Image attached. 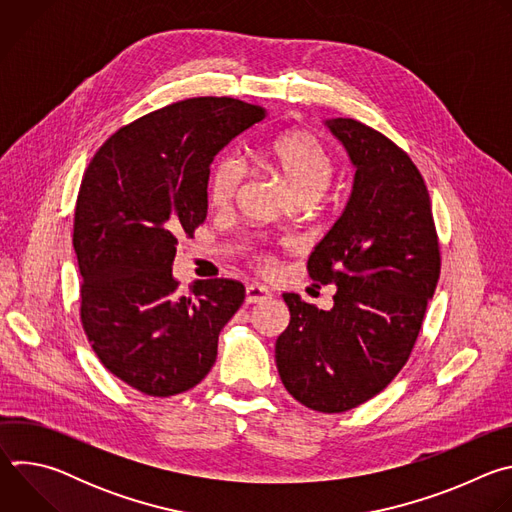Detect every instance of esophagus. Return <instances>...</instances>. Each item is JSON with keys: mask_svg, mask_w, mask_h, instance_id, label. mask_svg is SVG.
Here are the masks:
<instances>
[{"mask_svg": "<svg viewBox=\"0 0 512 512\" xmlns=\"http://www.w3.org/2000/svg\"><path fill=\"white\" fill-rule=\"evenodd\" d=\"M269 298H271V294L267 291V287H263V285L251 283V285L245 287V302L247 304H259V302H265Z\"/></svg>", "mask_w": 512, "mask_h": 512, "instance_id": "esophagus-1", "label": "esophagus"}]
</instances>
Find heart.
Masks as SVG:
<instances>
[{
  "instance_id": "1",
  "label": "heart",
  "mask_w": 512,
  "mask_h": 512,
  "mask_svg": "<svg viewBox=\"0 0 512 512\" xmlns=\"http://www.w3.org/2000/svg\"><path fill=\"white\" fill-rule=\"evenodd\" d=\"M259 156L298 200L318 198L328 188L336 170L328 145L308 129H291L277 135L263 145ZM243 178L245 166L237 156L225 154L218 158L208 174L210 204L216 208L233 206ZM251 263L267 273L275 267V257L269 249L259 247L251 251Z\"/></svg>"
}]
</instances>
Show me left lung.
Masks as SVG:
<instances>
[{"label": "left lung", "instance_id": "obj_1", "mask_svg": "<svg viewBox=\"0 0 512 512\" xmlns=\"http://www.w3.org/2000/svg\"><path fill=\"white\" fill-rule=\"evenodd\" d=\"M356 166L352 196L308 259L338 287L332 310L283 294L289 326L275 342L287 393L320 413L379 395L405 367L442 269L431 200L413 160L381 131L328 121Z\"/></svg>", "mask_w": 512, "mask_h": 512}]
</instances>
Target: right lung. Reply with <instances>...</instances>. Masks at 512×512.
<instances>
[{
	"label": "right lung",
	"instance_id": "right-lung-1",
	"mask_svg": "<svg viewBox=\"0 0 512 512\" xmlns=\"http://www.w3.org/2000/svg\"><path fill=\"white\" fill-rule=\"evenodd\" d=\"M265 117L231 97L184 99L119 127L85 170L72 227L81 324L103 367L143 395L198 385L245 300V285L225 277L180 296L172 261L204 223L214 156Z\"/></svg>",
	"mask_w": 512,
	"mask_h": 512
}]
</instances>
